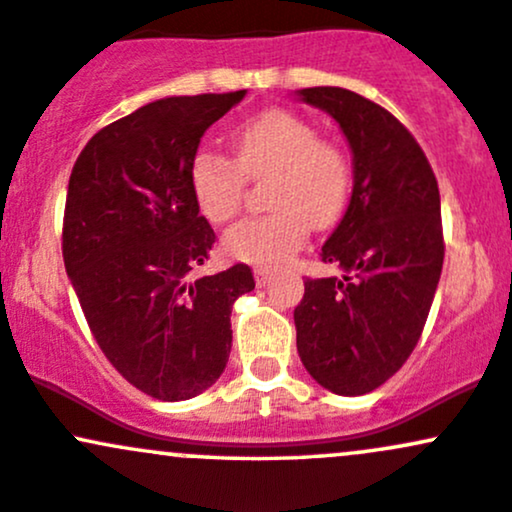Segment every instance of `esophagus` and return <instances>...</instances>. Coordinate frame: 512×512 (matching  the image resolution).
I'll use <instances>...</instances> for the list:
<instances>
[{"instance_id": "esophagus-1", "label": "esophagus", "mask_w": 512, "mask_h": 512, "mask_svg": "<svg viewBox=\"0 0 512 512\" xmlns=\"http://www.w3.org/2000/svg\"><path fill=\"white\" fill-rule=\"evenodd\" d=\"M254 276H256V283L258 285H266L268 280H271V271H268V268H256Z\"/></svg>"}]
</instances>
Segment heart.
I'll list each match as a JSON object with an SVG mask.
<instances>
[{"label":"heart","mask_w":512,"mask_h":512,"mask_svg":"<svg viewBox=\"0 0 512 512\" xmlns=\"http://www.w3.org/2000/svg\"><path fill=\"white\" fill-rule=\"evenodd\" d=\"M244 178L268 183L271 214L244 219L224 236V249L239 261L280 266L305 244L310 229H327L349 205L351 161L342 146L317 139L307 119L268 109L234 134V163L200 151L190 166L197 210L212 224L239 212Z\"/></svg>","instance_id":"b5f03b06"}]
</instances>
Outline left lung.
<instances>
[{
    "label": "left lung",
    "instance_id": "8db88e82",
    "mask_svg": "<svg viewBox=\"0 0 512 512\" xmlns=\"http://www.w3.org/2000/svg\"><path fill=\"white\" fill-rule=\"evenodd\" d=\"M351 148L354 188L322 246L342 276L307 278L295 307L302 366L322 388L364 395L408 361L442 276L439 188L425 153L393 114L344 87H305Z\"/></svg>",
    "mask_w": 512,
    "mask_h": 512
}]
</instances>
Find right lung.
Returning a JSON list of instances; mask_svg holds the SVG:
<instances>
[{"label": "right lung", "instance_id": "right-lung-1", "mask_svg": "<svg viewBox=\"0 0 512 512\" xmlns=\"http://www.w3.org/2000/svg\"><path fill=\"white\" fill-rule=\"evenodd\" d=\"M244 95L148 102L97 131L70 173L63 261L85 320L109 364L166 403L222 376L232 305L256 285L246 263L190 278L214 244L190 166L205 131Z\"/></svg>", "mask_w": 512, "mask_h": 512}]
</instances>
